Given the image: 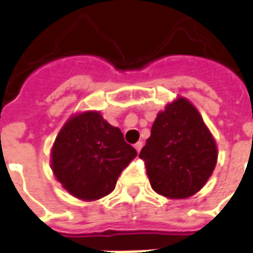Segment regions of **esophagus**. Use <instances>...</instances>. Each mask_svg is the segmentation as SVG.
Segmentation results:
<instances>
[{
  "label": "esophagus",
  "instance_id": "obj_1",
  "mask_svg": "<svg viewBox=\"0 0 253 253\" xmlns=\"http://www.w3.org/2000/svg\"><path fill=\"white\" fill-rule=\"evenodd\" d=\"M141 148H142V141H138V142H136V144H134V149H136L137 152L141 151Z\"/></svg>",
  "mask_w": 253,
  "mask_h": 253
}]
</instances>
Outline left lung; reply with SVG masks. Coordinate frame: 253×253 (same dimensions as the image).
<instances>
[{
	"label": "left lung",
	"instance_id": "8db88e82",
	"mask_svg": "<svg viewBox=\"0 0 253 253\" xmlns=\"http://www.w3.org/2000/svg\"><path fill=\"white\" fill-rule=\"evenodd\" d=\"M140 159L153 191L168 199H187L211 177L217 147L195 105L177 97L159 112Z\"/></svg>",
	"mask_w": 253,
	"mask_h": 253
}]
</instances>
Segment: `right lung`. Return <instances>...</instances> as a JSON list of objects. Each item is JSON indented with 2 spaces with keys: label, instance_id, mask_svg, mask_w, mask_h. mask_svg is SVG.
<instances>
[{
  "label": "right lung",
  "instance_id": "right-lung-1",
  "mask_svg": "<svg viewBox=\"0 0 253 253\" xmlns=\"http://www.w3.org/2000/svg\"><path fill=\"white\" fill-rule=\"evenodd\" d=\"M137 156L119 128L100 112L76 113L57 134L50 167L62 188L84 201L109 195L120 173Z\"/></svg>",
  "mask_w": 253,
  "mask_h": 253
}]
</instances>
